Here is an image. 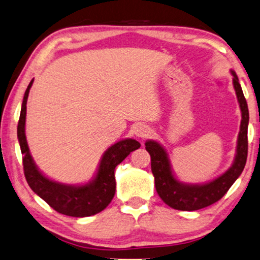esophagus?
Instances as JSON below:
<instances>
[{
  "label": "esophagus",
  "mask_w": 260,
  "mask_h": 260,
  "mask_svg": "<svg viewBox=\"0 0 260 260\" xmlns=\"http://www.w3.org/2000/svg\"><path fill=\"white\" fill-rule=\"evenodd\" d=\"M134 133L139 139H147L150 135V128L147 125H143V123H139V125L135 126Z\"/></svg>",
  "instance_id": "esophagus-1"
}]
</instances>
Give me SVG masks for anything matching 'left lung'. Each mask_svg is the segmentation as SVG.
Returning <instances> with one entry per match:
<instances>
[{"label":"left lung","mask_w":260,"mask_h":260,"mask_svg":"<svg viewBox=\"0 0 260 260\" xmlns=\"http://www.w3.org/2000/svg\"><path fill=\"white\" fill-rule=\"evenodd\" d=\"M232 74L234 76V88L242 111V121L237 140L236 157H235L232 168H229L223 175L207 184H183L178 182L172 174L170 160H169L163 147L152 140H149L145 143L147 151L150 154L151 171L155 177L156 191H157L160 199L171 208L189 212L198 211V209L213 205L228 192L230 186L240 177L245 167L246 157H248L249 110L241 84L238 82V77L235 72L232 71Z\"/></svg>","instance_id":"8db88e82"}]
</instances>
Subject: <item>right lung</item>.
Instances as JSON below:
<instances>
[{
    "instance_id": "obj_1",
    "label": "right lung",
    "mask_w": 260,
    "mask_h": 260,
    "mask_svg": "<svg viewBox=\"0 0 260 260\" xmlns=\"http://www.w3.org/2000/svg\"><path fill=\"white\" fill-rule=\"evenodd\" d=\"M32 83L34 80L30 82L24 94L17 126V137L23 155L24 175L28 186L54 211L63 215L85 217L102 212L108 207L114 197L115 167L141 145L137 140L126 139L111 146L103 155L94 179L85 185L74 186V185H64L48 179L36 167L30 155L25 137L26 102Z\"/></svg>"
}]
</instances>
